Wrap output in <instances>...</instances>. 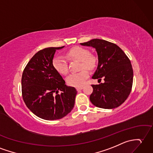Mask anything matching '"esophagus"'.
<instances>
[{"label": "esophagus", "instance_id": "obj_1", "mask_svg": "<svg viewBox=\"0 0 153 153\" xmlns=\"http://www.w3.org/2000/svg\"><path fill=\"white\" fill-rule=\"evenodd\" d=\"M83 87H77L76 89L77 91H80V90H82L83 89Z\"/></svg>", "mask_w": 153, "mask_h": 153}]
</instances>
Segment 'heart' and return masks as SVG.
Instances as JSON below:
<instances>
[{
  "instance_id": "b5f03b06",
  "label": "heart",
  "mask_w": 153,
  "mask_h": 153,
  "mask_svg": "<svg viewBox=\"0 0 153 153\" xmlns=\"http://www.w3.org/2000/svg\"><path fill=\"white\" fill-rule=\"evenodd\" d=\"M67 56L70 59H74L80 60V69L79 72L72 73L67 77L66 82L70 86H82L89 76L88 70H93L97 66V59L94 56L90 55V52L87 49L81 47H74L67 53ZM53 66L55 70L62 75H66L68 72V66L67 60L62 55L56 56L53 60ZM86 68V69L83 68Z\"/></svg>"
}]
</instances>
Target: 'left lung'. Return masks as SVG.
Masks as SVG:
<instances>
[{"mask_svg": "<svg viewBox=\"0 0 153 153\" xmlns=\"http://www.w3.org/2000/svg\"><path fill=\"white\" fill-rule=\"evenodd\" d=\"M81 45L96 49L98 65L92 78L101 81L103 77L104 80V83L92 85V104L104 109L119 107L128 97L132 87L133 69L129 58L118 45L101 39Z\"/></svg>", "mask_w": 153, "mask_h": 153, "instance_id": "1", "label": "left lung"}]
</instances>
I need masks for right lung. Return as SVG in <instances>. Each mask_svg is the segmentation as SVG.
Here are the masks:
<instances>
[{
    "instance_id": "add662e5",
    "label": "right lung",
    "mask_w": 153,
    "mask_h": 153,
    "mask_svg": "<svg viewBox=\"0 0 153 153\" xmlns=\"http://www.w3.org/2000/svg\"><path fill=\"white\" fill-rule=\"evenodd\" d=\"M62 48H48L37 52L27 63L21 77L24 102L34 115L45 120L63 118L75 103L76 89L66 86L53 66L56 49Z\"/></svg>"
}]
</instances>
